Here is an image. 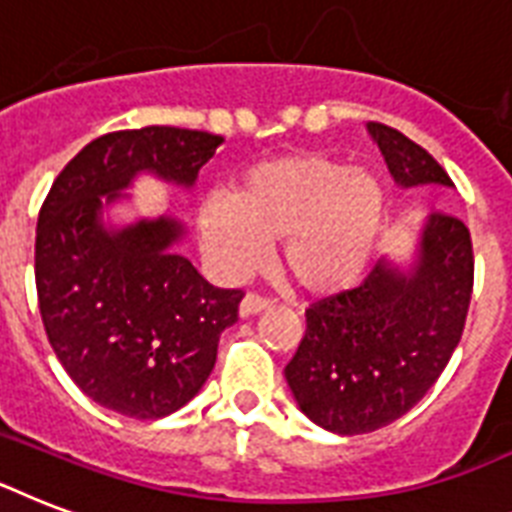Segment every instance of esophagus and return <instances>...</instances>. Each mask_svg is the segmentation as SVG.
Returning a JSON list of instances; mask_svg holds the SVG:
<instances>
[{
  "label": "esophagus",
  "instance_id": "34e87169",
  "mask_svg": "<svg viewBox=\"0 0 512 512\" xmlns=\"http://www.w3.org/2000/svg\"><path fill=\"white\" fill-rule=\"evenodd\" d=\"M268 300L265 297H257V295H247L244 300L239 303V316L241 319H249V316H255V313H263L268 308Z\"/></svg>",
  "mask_w": 512,
  "mask_h": 512
}]
</instances>
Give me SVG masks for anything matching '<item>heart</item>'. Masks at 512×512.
<instances>
[{
	"instance_id": "1",
	"label": "heart",
	"mask_w": 512,
	"mask_h": 512,
	"mask_svg": "<svg viewBox=\"0 0 512 512\" xmlns=\"http://www.w3.org/2000/svg\"><path fill=\"white\" fill-rule=\"evenodd\" d=\"M385 223V188L372 172L319 151L255 164L233 196L201 201L204 255L228 279L279 244L281 276L300 297L327 300L361 281Z\"/></svg>"
}]
</instances>
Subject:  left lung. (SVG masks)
Masks as SVG:
<instances>
[{
  "instance_id": "1",
  "label": "left lung",
  "mask_w": 512,
  "mask_h": 512,
  "mask_svg": "<svg viewBox=\"0 0 512 512\" xmlns=\"http://www.w3.org/2000/svg\"><path fill=\"white\" fill-rule=\"evenodd\" d=\"M366 130L401 188L452 180L393 127ZM473 295V244L462 220L433 212L409 265L382 257L364 284L313 303L284 369L300 412L337 436L385 428L420 401L449 364Z\"/></svg>"
}]
</instances>
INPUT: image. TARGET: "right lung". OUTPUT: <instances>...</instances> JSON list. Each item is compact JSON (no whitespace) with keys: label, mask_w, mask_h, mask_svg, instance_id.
Masks as SVG:
<instances>
[{"label":"right lung","mask_w":512,"mask_h":512,"mask_svg":"<svg viewBox=\"0 0 512 512\" xmlns=\"http://www.w3.org/2000/svg\"><path fill=\"white\" fill-rule=\"evenodd\" d=\"M220 135L180 127L108 132L66 164L36 223V297L55 356L82 393L124 417L159 420L207 382L241 289H217L175 252L170 215L106 225L138 175L191 191Z\"/></svg>","instance_id":"obj_1"}]
</instances>
